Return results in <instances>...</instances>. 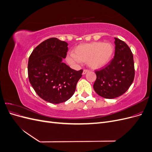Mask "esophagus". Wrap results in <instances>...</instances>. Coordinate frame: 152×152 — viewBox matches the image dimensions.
<instances>
[{
	"label": "esophagus",
	"mask_w": 152,
	"mask_h": 152,
	"mask_svg": "<svg viewBox=\"0 0 152 152\" xmlns=\"http://www.w3.org/2000/svg\"><path fill=\"white\" fill-rule=\"evenodd\" d=\"M89 72V70H84L83 73H82V74H83V75H85V74H86L87 73H88Z\"/></svg>",
	"instance_id": "34e87169"
}]
</instances>
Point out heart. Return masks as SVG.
I'll use <instances>...</instances> for the list:
<instances>
[{"label":"heart","instance_id":"b5f03b06","mask_svg":"<svg viewBox=\"0 0 152 152\" xmlns=\"http://www.w3.org/2000/svg\"><path fill=\"white\" fill-rule=\"evenodd\" d=\"M114 53L113 45L110 43L94 42L80 44L73 50V54H68L67 62L77 65L80 62L87 63L93 68L103 67L110 61Z\"/></svg>","mask_w":152,"mask_h":152}]
</instances>
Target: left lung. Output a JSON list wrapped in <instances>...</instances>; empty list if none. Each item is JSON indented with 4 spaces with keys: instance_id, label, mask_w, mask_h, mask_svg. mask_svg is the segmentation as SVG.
I'll return each mask as SVG.
<instances>
[{
    "instance_id": "8db88e82",
    "label": "left lung",
    "mask_w": 152,
    "mask_h": 152,
    "mask_svg": "<svg viewBox=\"0 0 152 152\" xmlns=\"http://www.w3.org/2000/svg\"><path fill=\"white\" fill-rule=\"evenodd\" d=\"M115 39V56L108 66L96 71L95 92L107 99L118 97L129 88L134 78V65L130 48L124 41Z\"/></svg>"
}]
</instances>
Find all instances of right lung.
<instances>
[{
    "label": "right lung",
    "mask_w": 152,
    "mask_h": 152,
    "mask_svg": "<svg viewBox=\"0 0 152 152\" xmlns=\"http://www.w3.org/2000/svg\"><path fill=\"white\" fill-rule=\"evenodd\" d=\"M68 44L50 38L37 45L28 59L29 81L36 93L46 102H65L74 94L83 70L76 71L63 62Z\"/></svg>",
    "instance_id": "1"
}]
</instances>
